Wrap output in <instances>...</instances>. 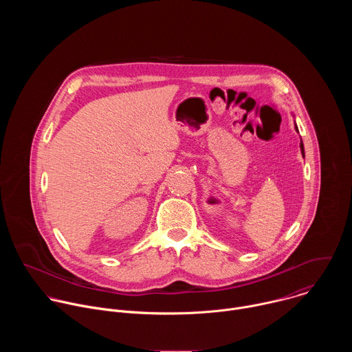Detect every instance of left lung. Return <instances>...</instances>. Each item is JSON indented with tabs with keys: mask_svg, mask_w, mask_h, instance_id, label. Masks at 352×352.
Instances as JSON below:
<instances>
[{
	"mask_svg": "<svg viewBox=\"0 0 352 352\" xmlns=\"http://www.w3.org/2000/svg\"><path fill=\"white\" fill-rule=\"evenodd\" d=\"M295 131H296V132H299V131H298V126H296V124H295ZM299 147H300V153H302V156L305 157V150H304V143H302V140H300V144H299Z\"/></svg>",
	"mask_w": 352,
	"mask_h": 352,
	"instance_id": "obj_1",
	"label": "left lung"
}]
</instances>
